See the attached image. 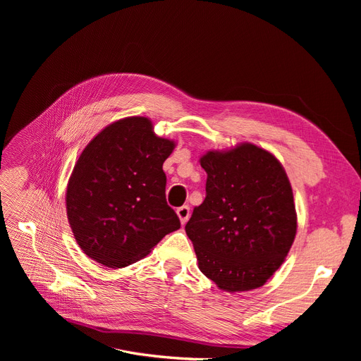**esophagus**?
Returning <instances> with one entry per match:
<instances>
[{"label":"esophagus","mask_w":361,"mask_h":361,"mask_svg":"<svg viewBox=\"0 0 361 361\" xmlns=\"http://www.w3.org/2000/svg\"><path fill=\"white\" fill-rule=\"evenodd\" d=\"M176 214H178V216H179L180 223H182V224H185V223L188 221V218H190V206H188V204H183V206L178 207V209H176Z\"/></svg>","instance_id":"obj_1"}]
</instances>
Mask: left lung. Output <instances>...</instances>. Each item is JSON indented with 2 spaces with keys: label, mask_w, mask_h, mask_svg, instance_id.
I'll list each match as a JSON object with an SVG mask.
<instances>
[{
  "label": "left lung",
  "mask_w": 361,
  "mask_h": 361,
  "mask_svg": "<svg viewBox=\"0 0 361 361\" xmlns=\"http://www.w3.org/2000/svg\"><path fill=\"white\" fill-rule=\"evenodd\" d=\"M200 166L207 173L206 197L185 226L200 271L227 292L264 286L297 233L285 169L251 143L207 152Z\"/></svg>",
  "instance_id": "1"
}]
</instances>
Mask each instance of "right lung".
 <instances>
[{
	"instance_id": "obj_1",
	"label": "right lung",
	"mask_w": 361,
	"mask_h": 361,
	"mask_svg": "<svg viewBox=\"0 0 361 361\" xmlns=\"http://www.w3.org/2000/svg\"><path fill=\"white\" fill-rule=\"evenodd\" d=\"M174 141L147 117H126L97 134L76 161L66 191L68 220L84 253L123 268L180 227L166 200L162 164Z\"/></svg>"
}]
</instances>
